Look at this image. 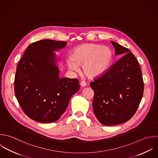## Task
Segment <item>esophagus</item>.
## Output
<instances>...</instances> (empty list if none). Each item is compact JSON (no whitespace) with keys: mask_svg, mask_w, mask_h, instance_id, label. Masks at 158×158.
I'll return each instance as SVG.
<instances>
[{"mask_svg":"<svg viewBox=\"0 0 158 158\" xmlns=\"http://www.w3.org/2000/svg\"><path fill=\"white\" fill-rule=\"evenodd\" d=\"M80 84H81V85L82 87H85V86L86 85V82H84V81H81V82H80Z\"/></svg>","mask_w":158,"mask_h":158,"instance_id":"34e87169","label":"esophagus"}]
</instances>
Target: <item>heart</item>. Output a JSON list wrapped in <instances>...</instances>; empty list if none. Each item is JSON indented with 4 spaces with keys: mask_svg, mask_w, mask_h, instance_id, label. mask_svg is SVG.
Instances as JSON below:
<instances>
[{
    "mask_svg": "<svg viewBox=\"0 0 158 158\" xmlns=\"http://www.w3.org/2000/svg\"><path fill=\"white\" fill-rule=\"evenodd\" d=\"M113 59L111 50L96 44H86L76 47L67 59L69 68L73 71L82 66L84 73L90 78L103 74L109 68Z\"/></svg>",
    "mask_w": 158,
    "mask_h": 158,
    "instance_id": "heart-1",
    "label": "heart"
}]
</instances>
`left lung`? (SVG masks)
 Returning <instances> with one entry per match:
<instances>
[{
	"label": "left lung",
	"instance_id": "left-lung-1",
	"mask_svg": "<svg viewBox=\"0 0 158 158\" xmlns=\"http://www.w3.org/2000/svg\"><path fill=\"white\" fill-rule=\"evenodd\" d=\"M116 55H123L90 82L93 110L100 123L117 125L130 120L142 100L144 83L139 63L130 50L111 41Z\"/></svg>",
	"mask_w": 158,
	"mask_h": 158
}]
</instances>
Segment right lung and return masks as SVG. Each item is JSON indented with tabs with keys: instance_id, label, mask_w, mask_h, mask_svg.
Masks as SVG:
<instances>
[{
	"instance_id": "1",
	"label": "right lung",
	"mask_w": 158,
	"mask_h": 158,
	"mask_svg": "<svg viewBox=\"0 0 158 158\" xmlns=\"http://www.w3.org/2000/svg\"><path fill=\"white\" fill-rule=\"evenodd\" d=\"M66 44L50 39L33 42L18 64L14 82L15 96L24 113L37 122L57 121L79 89L77 79L59 77L53 51Z\"/></svg>"
}]
</instances>
